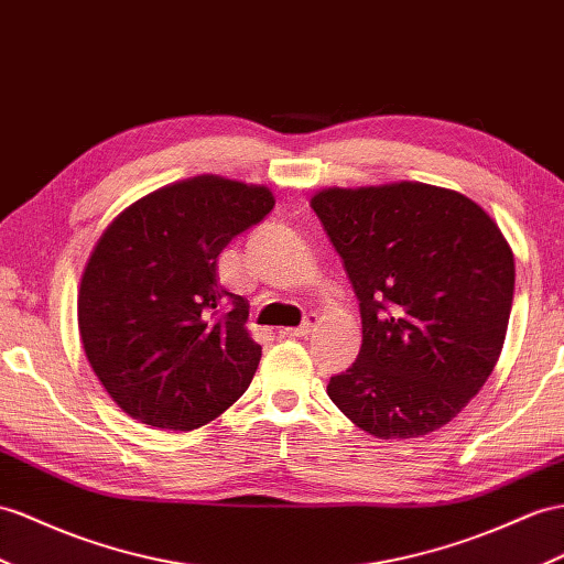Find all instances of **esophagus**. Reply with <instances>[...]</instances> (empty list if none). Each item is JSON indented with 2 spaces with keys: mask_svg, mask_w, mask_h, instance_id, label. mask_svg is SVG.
<instances>
[{
  "mask_svg": "<svg viewBox=\"0 0 564 564\" xmlns=\"http://www.w3.org/2000/svg\"><path fill=\"white\" fill-rule=\"evenodd\" d=\"M316 324H319V319H316V316L312 314V316H307V322L302 324V326H297V328H283L281 334L288 336V338H305L316 328Z\"/></svg>",
  "mask_w": 564,
  "mask_h": 564,
  "instance_id": "1",
  "label": "esophagus"
}]
</instances>
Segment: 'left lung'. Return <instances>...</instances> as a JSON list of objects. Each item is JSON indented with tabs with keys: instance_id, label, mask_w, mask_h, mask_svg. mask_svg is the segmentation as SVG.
I'll return each instance as SVG.
<instances>
[{
	"instance_id": "obj_1",
	"label": "left lung",
	"mask_w": 564,
	"mask_h": 564,
	"mask_svg": "<svg viewBox=\"0 0 564 564\" xmlns=\"http://www.w3.org/2000/svg\"><path fill=\"white\" fill-rule=\"evenodd\" d=\"M362 314L355 365L328 398L381 441L420 438L467 408L508 334L514 257L498 224L447 187H324L310 199Z\"/></svg>"
}]
</instances>
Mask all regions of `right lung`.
Returning a JSON list of instances; mask_svg holds the SVG:
<instances>
[{
  "label": "right lung",
  "mask_w": 564,
  "mask_h": 564,
  "mask_svg": "<svg viewBox=\"0 0 564 564\" xmlns=\"http://www.w3.org/2000/svg\"><path fill=\"white\" fill-rule=\"evenodd\" d=\"M276 205L267 185L202 173L131 202L97 238L78 330L99 383L133 420L193 431L248 391L262 345L248 300L219 285V252ZM224 296L235 310L215 307Z\"/></svg>",
  "instance_id": "add662e5"
}]
</instances>
